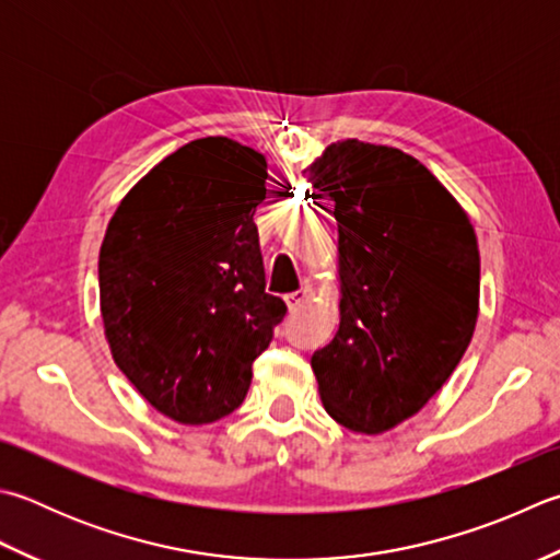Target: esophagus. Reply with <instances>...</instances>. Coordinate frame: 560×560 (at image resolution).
Returning a JSON list of instances; mask_svg holds the SVG:
<instances>
[{
    "label": "esophagus",
    "mask_w": 560,
    "mask_h": 560,
    "mask_svg": "<svg viewBox=\"0 0 560 560\" xmlns=\"http://www.w3.org/2000/svg\"><path fill=\"white\" fill-rule=\"evenodd\" d=\"M308 301V289H301V291H293L287 295V305L291 311H299L301 305Z\"/></svg>",
    "instance_id": "1"
}]
</instances>
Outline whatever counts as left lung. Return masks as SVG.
<instances>
[{
  "label": "left lung",
  "instance_id": "8db88e82",
  "mask_svg": "<svg viewBox=\"0 0 560 560\" xmlns=\"http://www.w3.org/2000/svg\"><path fill=\"white\" fill-rule=\"evenodd\" d=\"M305 177L335 203L339 330L311 357L320 400L352 432L420 412L478 320L480 255L468 215L398 148L342 140Z\"/></svg>",
  "mask_w": 560,
  "mask_h": 560
}]
</instances>
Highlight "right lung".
Listing matches in <instances>:
<instances>
[{"mask_svg": "<svg viewBox=\"0 0 560 560\" xmlns=\"http://www.w3.org/2000/svg\"><path fill=\"white\" fill-rule=\"evenodd\" d=\"M267 160L199 138L120 201L98 252V299L114 361L152 408L208 424L243 405L252 364L287 303L265 291L252 221Z\"/></svg>", "mask_w": 560, "mask_h": 560, "instance_id": "add662e5", "label": "right lung"}]
</instances>
